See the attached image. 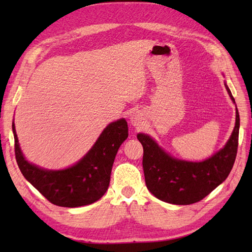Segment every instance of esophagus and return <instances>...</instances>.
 <instances>
[{
	"label": "esophagus",
	"mask_w": 252,
	"mask_h": 252,
	"mask_svg": "<svg viewBox=\"0 0 252 252\" xmlns=\"http://www.w3.org/2000/svg\"><path fill=\"white\" fill-rule=\"evenodd\" d=\"M143 120H144V119H143V115L141 114V112H138V111L133 112V114H132L131 117H130L131 125L134 126H141L142 123H143Z\"/></svg>",
	"instance_id": "34e87169"
}]
</instances>
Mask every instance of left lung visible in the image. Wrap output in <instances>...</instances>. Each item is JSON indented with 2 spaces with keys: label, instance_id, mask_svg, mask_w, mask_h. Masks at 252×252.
Returning a JSON list of instances; mask_svg holds the SVG:
<instances>
[{
  "label": "left lung",
  "instance_id": "obj_1",
  "mask_svg": "<svg viewBox=\"0 0 252 252\" xmlns=\"http://www.w3.org/2000/svg\"><path fill=\"white\" fill-rule=\"evenodd\" d=\"M224 85L235 104L226 82ZM239 114L236 107L234 130L224 147L202 161H187L171 156L148 134L138 133L137 140L144 148L143 169L148 190L158 199L172 205L200 201L222 184L231 172L237 154Z\"/></svg>",
  "mask_w": 252,
  "mask_h": 252
}]
</instances>
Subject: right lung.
Returning a JSON list of instances; mask_svg holds the SVG:
<instances>
[{
  "label": "right lung",
  "instance_id": "1",
  "mask_svg": "<svg viewBox=\"0 0 252 252\" xmlns=\"http://www.w3.org/2000/svg\"><path fill=\"white\" fill-rule=\"evenodd\" d=\"M15 155L25 179L47 200L60 207L76 208L100 199L108 189L112 164L127 133L125 118L109 123L94 145L78 162L62 170H49L29 162L20 149L15 123Z\"/></svg>",
  "mask_w": 252,
  "mask_h": 252
}]
</instances>
